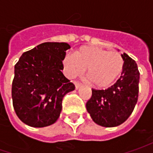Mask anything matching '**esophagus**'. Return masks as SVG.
Instances as JSON below:
<instances>
[{
    "label": "esophagus",
    "instance_id": "obj_1",
    "mask_svg": "<svg viewBox=\"0 0 153 153\" xmlns=\"http://www.w3.org/2000/svg\"><path fill=\"white\" fill-rule=\"evenodd\" d=\"M74 84H75V87H76V89H77L80 86H81V83L78 82H74Z\"/></svg>",
    "mask_w": 153,
    "mask_h": 153
}]
</instances>
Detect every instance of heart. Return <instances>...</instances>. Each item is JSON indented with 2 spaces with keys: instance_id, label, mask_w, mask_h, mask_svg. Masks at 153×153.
Here are the masks:
<instances>
[{
  "instance_id": "b5f03b06",
  "label": "heart",
  "mask_w": 153,
  "mask_h": 153,
  "mask_svg": "<svg viewBox=\"0 0 153 153\" xmlns=\"http://www.w3.org/2000/svg\"><path fill=\"white\" fill-rule=\"evenodd\" d=\"M65 74L75 77L87 69V77L94 87L103 88L113 84L123 72L124 60L119 53L95 46H83L63 59Z\"/></svg>"
}]
</instances>
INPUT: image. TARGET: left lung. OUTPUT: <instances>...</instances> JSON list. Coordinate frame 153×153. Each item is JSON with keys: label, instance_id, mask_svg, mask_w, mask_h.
Returning <instances> with one entry per match:
<instances>
[{"label": "left lung", "instance_id": "left-lung-1", "mask_svg": "<svg viewBox=\"0 0 153 153\" xmlns=\"http://www.w3.org/2000/svg\"><path fill=\"white\" fill-rule=\"evenodd\" d=\"M124 66L119 79L107 89H92L86 108L93 121L103 127H116L128 118L137 103L140 72L135 61L123 53Z\"/></svg>", "mask_w": 153, "mask_h": 153}]
</instances>
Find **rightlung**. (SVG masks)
I'll return each mask as SVG.
<instances>
[{"instance_id":"add662e5","label":"right lung","mask_w":153,"mask_h":153,"mask_svg":"<svg viewBox=\"0 0 153 153\" xmlns=\"http://www.w3.org/2000/svg\"><path fill=\"white\" fill-rule=\"evenodd\" d=\"M69 48L65 42H44L24 53L15 65L13 105L24 123L42 128L59 117L63 98L75 89L61 71Z\"/></svg>"}]
</instances>
